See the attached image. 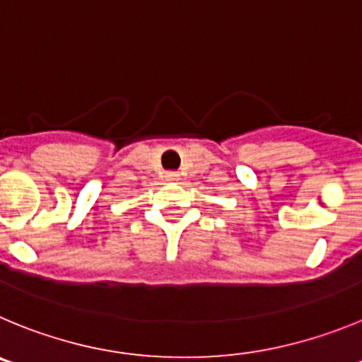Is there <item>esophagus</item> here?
I'll return each mask as SVG.
<instances>
[{
	"mask_svg": "<svg viewBox=\"0 0 362 362\" xmlns=\"http://www.w3.org/2000/svg\"><path fill=\"white\" fill-rule=\"evenodd\" d=\"M178 177H180V175H178L177 171H168V173H165V178H168L169 182H175V180H178Z\"/></svg>",
	"mask_w": 362,
	"mask_h": 362,
	"instance_id": "1",
	"label": "esophagus"
}]
</instances>
